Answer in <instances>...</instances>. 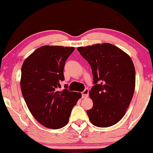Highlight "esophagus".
<instances>
[{
  "instance_id": "1",
  "label": "esophagus",
  "mask_w": 153,
  "mask_h": 153,
  "mask_svg": "<svg viewBox=\"0 0 153 153\" xmlns=\"http://www.w3.org/2000/svg\"><path fill=\"white\" fill-rule=\"evenodd\" d=\"M88 94H89V90L88 89H85V90L82 92V98H87L88 97Z\"/></svg>"
}]
</instances>
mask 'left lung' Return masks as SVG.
<instances>
[{"label":"left lung","instance_id":"obj_1","mask_svg":"<svg viewBox=\"0 0 153 153\" xmlns=\"http://www.w3.org/2000/svg\"><path fill=\"white\" fill-rule=\"evenodd\" d=\"M78 51L92 68L94 85L89 92L93 107L87 111L94 126L106 128L123 117L132 100L136 71L131 57L111 44L80 46Z\"/></svg>","mask_w":153,"mask_h":153}]
</instances>
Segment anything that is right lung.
<instances>
[{
    "mask_svg": "<svg viewBox=\"0 0 153 153\" xmlns=\"http://www.w3.org/2000/svg\"><path fill=\"white\" fill-rule=\"evenodd\" d=\"M74 47L42 46L25 60L21 68V91L32 116L46 128H63L82 96L80 92L59 90L63 69ZM67 85H65V88Z\"/></svg>",
    "mask_w": 153,
    "mask_h": 153,
    "instance_id": "1",
    "label": "right lung"
}]
</instances>
